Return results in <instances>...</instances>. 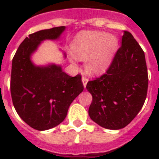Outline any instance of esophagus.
<instances>
[{"mask_svg":"<svg viewBox=\"0 0 159 159\" xmlns=\"http://www.w3.org/2000/svg\"><path fill=\"white\" fill-rule=\"evenodd\" d=\"M82 82H83V84H84V88H86L87 84H88V79L86 78V77L83 76L82 77Z\"/></svg>","mask_w":159,"mask_h":159,"instance_id":"obj_1","label":"esophagus"}]
</instances>
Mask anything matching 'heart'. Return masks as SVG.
I'll use <instances>...</instances> for the list:
<instances>
[{"label": "heart", "instance_id": "obj_1", "mask_svg": "<svg viewBox=\"0 0 159 159\" xmlns=\"http://www.w3.org/2000/svg\"><path fill=\"white\" fill-rule=\"evenodd\" d=\"M118 39L114 35L97 31L79 33L71 44V49L80 60H86L87 71L100 74L110 65L118 48ZM74 60L72 57L71 60Z\"/></svg>", "mask_w": 159, "mask_h": 159}]
</instances>
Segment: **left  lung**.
I'll return each mask as SVG.
<instances>
[{"label": "left lung", "instance_id": "8db88e82", "mask_svg": "<svg viewBox=\"0 0 159 159\" xmlns=\"http://www.w3.org/2000/svg\"><path fill=\"white\" fill-rule=\"evenodd\" d=\"M86 88L92 95L88 114L100 127L122 129L137 116L147 98L148 74L144 52L130 32L124 31L106 73Z\"/></svg>", "mask_w": 159, "mask_h": 159}]
</instances>
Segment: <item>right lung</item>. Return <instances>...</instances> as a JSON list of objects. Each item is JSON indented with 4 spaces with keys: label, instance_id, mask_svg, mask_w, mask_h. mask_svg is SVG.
Masks as SVG:
<instances>
[{
    "label": "right lung",
    "instance_id": "1",
    "mask_svg": "<svg viewBox=\"0 0 159 159\" xmlns=\"http://www.w3.org/2000/svg\"><path fill=\"white\" fill-rule=\"evenodd\" d=\"M64 30L65 26H60L30 34L12 59V103L20 117L37 130H48L62 123L72 101L84 90L80 75L71 77L61 66H36L31 60L43 40H58Z\"/></svg>",
    "mask_w": 159,
    "mask_h": 159
}]
</instances>
